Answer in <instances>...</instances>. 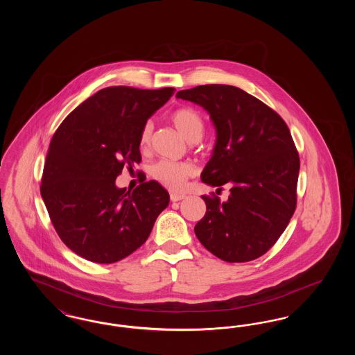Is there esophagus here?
I'll return each instance as SVG.
<instances>
[{"label":"esophagus","instance_id":"1","mask_svg":"<svg viewBox=\"0 0 355 355\" xmlns=\"http://www.w3.org/2000/svg\"><path fill=\"white\" fill-rule=\"evenodd\" d=\"M184 198H185L184 194H177V193H171V194H170V201H171V202H177V201H181V200H184Z\"/></svg>","mask_w":355,"mask_h":355}]
</instances>
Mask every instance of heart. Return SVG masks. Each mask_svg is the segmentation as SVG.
<instances>
[{
	"mask_svg": "<svg viewBox=\"0 0 355 355\" xmlns=\"http://www.w3.org/2000/svg\"><path fill=\"white\" fill-rule=\"evenodd\" d=\"M170 121L175 129L185 137L189 142H197L205 135V121L202 116L193 107L182 106L171 112ZM153 137V123L145 122L139 130L138 144L139 148L146 152L150 148ZM194 173L193 166L189 162H174L161 159L155 162L150 169L153 178L170 190L181 189L186 180Z\"/></svg>",
	"mask_w": 355,
	"mask_h": 355,
	"instance_id": "heart-1",
	"label": "heart"
}]
</instances>
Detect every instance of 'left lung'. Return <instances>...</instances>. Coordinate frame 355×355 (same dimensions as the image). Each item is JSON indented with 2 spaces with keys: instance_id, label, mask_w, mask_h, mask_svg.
I'll return each instance as SVG.
<instances>
[{
  "instance_id": "left-lung-1",
  "label": "left lung",
  "mask_w": 355,
  "mask_h": 355,
  "mask_svg": "<svg viewBox=\"0 0 355 355\" xmlns=\"http://www.w3.org/2000/svg\"><path fill=\"white\" fill-rule=\"evenodd\" d=\"M177 98L203 106L217 128L205 184L230 186L229 200L202 196L206 213L194 232L226 262H249L269 252L297 207L300 154L282 117L242 89L201 85Z\"/></svg>"
}]
</instances>
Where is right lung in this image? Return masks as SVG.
Returning <instances> with one entry per match:
<instances>
[{
    "label": "right lung",
    "mask_w": 355,
    "mask_h": 355,
    "mask_svg": "<svg viewBox=\"0 0 355 355\" xmlns=\"http://www.w3.org/2000/svg\"><path fill=\"white\" fill-rule=\"evenodd\" d=\"M174 90L105 87L55 130L40 190L57 234L77 255L94 263L123 259L145 243L169 205V193L142 171L132 193L116 178L141 162L139 130Z\"/></svg>",
    "instance_id": "1"
}]
</instances>
